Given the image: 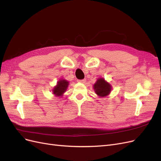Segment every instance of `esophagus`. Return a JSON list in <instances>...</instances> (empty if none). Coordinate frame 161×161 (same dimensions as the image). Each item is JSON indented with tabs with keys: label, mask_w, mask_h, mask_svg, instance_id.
<instances>
[{
	"label": "esophagus",
	"mask_w": 161,
	"mask_h": 161,
	"mask_svg": "<svg viewBox=\"0 0 161 161\" xmlns=\"http://www.w3.org/2000/svg\"><path fill=\"white\" fill-rule=\"evenodd\" d=\"M78 82H80V83H85V82H86V80H85V79H82V80H78Z\"/></svg>",
	"instance_id": "esophagus-1"
}]
</instances>
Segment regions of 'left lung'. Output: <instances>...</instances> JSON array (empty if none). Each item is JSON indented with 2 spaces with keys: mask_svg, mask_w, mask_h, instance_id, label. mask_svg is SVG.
<instances>
[{
  "mask_svg": "<svg viewBox=\"0 0 161 161\" xmlns=\"http://www.w3.org/2000/svg\"><path fill=\"white\" fill-rule=\"evenodd\" d=\"M93 89L99 97H105L110 94L112 86L103 78H99L93 85Z\"/></svg>",
  "mask_w": 161,
  "mask_h": 161,
  "instance_id": "obj_1",
  "label": "left lung"
}]
</instances>
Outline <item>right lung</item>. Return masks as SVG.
I'll return each mask as SVG.
<instances>
[{
	"label": "right lung",
	"instance_id": "obj_1",
	"mask_svg": "<svg viewBox=\"0 0 161 161\" xmlns=\"http://www.w3.org/2000/svg\"><path fill=\"white\" fill-rule=\"evenodd\" d=\"M69 82L65 79H60L57 82L56 85L52 89V93L55 97H62L66 91Z\"/></svg>",
	"mask_w": 161,
	"mask_h": 161
}]
</instances>
